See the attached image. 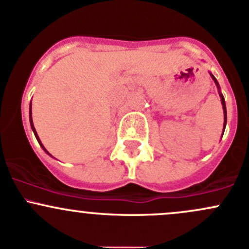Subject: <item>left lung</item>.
<instances>
[{
    "label": "left lung",
    "mask_w": 249,
    "mask_h": 249,
    "mask_svg": "<svg viewBox=\"0 0 249 249\" xmlns=\"http://www.w3.org/2000/svg\"><path fill=\"white\" fill-rule=\"evenodd\" d=\"M211 77H212V79L214 80L215 85H217L218 90H219V96H220V101H222V105H223V112H224V125H223V127H224L225 130V126H227V107H225V100H224V96L222 95V92H220V88H219V84H218L217 79H215L214 76H213L212 73H210ZM224 130H223V134H224Z\"/></svg>",
    "instance_id": "8db88e82"
}]
</instances>
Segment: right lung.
<instances>
[{
    "label": "right lung",
    "instance_id": "add662e5",
    "mask_svg": "<svg viewBox=\"0 0 249 249\" xmlns=\"http://www.w3.org/2000/svg\"><path fill=\"white\" fill-rule=\"evenodd\" d=\"M30 124H31V127H32V131H34V134H35V136H36V139H37V141H38V143H39V145H41L42 148H43V150L44 152L47 153V154H49V153L47 152V149L46 148H44V145L42 144V142H41V140H39V137H38V135H37V132H36V129H35V126H34V122H32V106H31V104H30ZM50 155V154H49Z\"/></svg>",
    "mask_w": 249,
    "mask_h": 249
}]
</instances>
